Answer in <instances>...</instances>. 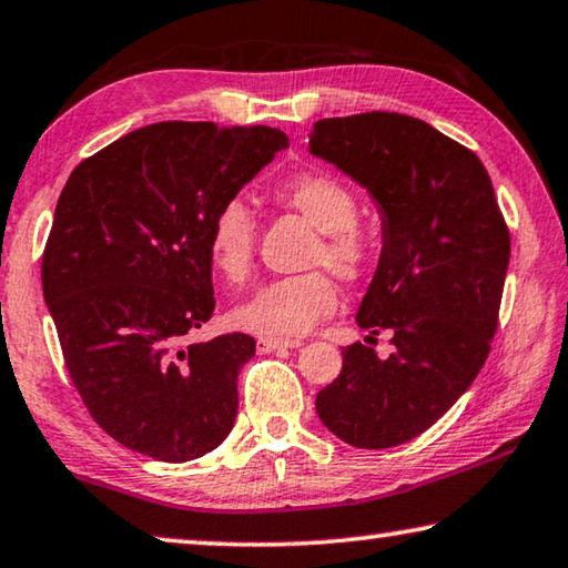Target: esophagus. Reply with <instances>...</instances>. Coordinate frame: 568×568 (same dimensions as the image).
<instances>
[{"instance_id": "1", "label": "esophagus", "mask_w": 568, "mask_h": 568, "mask_svg": "<svg viewBox=\"0 0 568 568\" xmlns=\"http://www.w3.org/2000/svg\"><path fill=\"white\" fill-rule=\"evenodd\" d=\"M302 342L300 339H268V337H262L256 342V349L258 355H268V352H276V349H294L300 347Z\"/></svg>"}]
</instances>
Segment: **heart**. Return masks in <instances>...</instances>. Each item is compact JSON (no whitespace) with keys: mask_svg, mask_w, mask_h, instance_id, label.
Instances as JSON below:
<instances>
[{"mask_svg":"<svg viewBox=\"0 0 568 568\" xmlns=\"http://www.w3.org/2000/svg\"><path fill=\"white\" fill-rule=\"evenodd\" d=\"M274 201L300 211L322 231L312 251L314 266H329L345 282H357L375 262V241L357 223L359 201L345 181L324 171L294 173L274 185ZM256 221L241 199L223 201L209 226V258L229 282H244L254 258ZM339 306V292L327 272L274 278L231 312L239 329L268 339H294L312 332Z\"/></svg>","mask_w":568,"mask_h":568,"instance_id":"1","label":"heart"}]
</instances>
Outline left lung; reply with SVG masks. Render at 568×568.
<instances>
[{
    "instance_id": "1",
    "label": "left lung",
    "mask_w": 568,
    "mask_h": 568,
    "mask_svg": "<svg viewBox=\"0 0 568 568\" xmlns=\"http://www.w3.org/2000/svg\"><path fill=\"white\" fill-rule=\"evenodd\" d=\"M310 153L377 203L383 251L357 324L369 339L389 329L395 345L389 357L362 342L342 349V372L320 389L317 415L355 448H393L440 420L486 362L510 236L478 155L425 120H320Z\"/></svg>"
}]
</instances>
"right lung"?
Returning <instances> with one entry per match:
<instances>
[{"instance_id":"add662e5","label":"right lung","mask_w":568,"mask_h":568,"mask_svg":"<svg viewBox=\"0 0 568 568\" xmlns=\"http://www.w3.org/2000/svg\"><path fill=\"white\" fill-rule=\"evenodd\" d=\"M290 145L282 130L153 123L82 161L42 256L64 365L102 430L185 463L226 440L248 334L183 345L211 320L209 226L223 201Z\"/></svg>"}]
</instances>
